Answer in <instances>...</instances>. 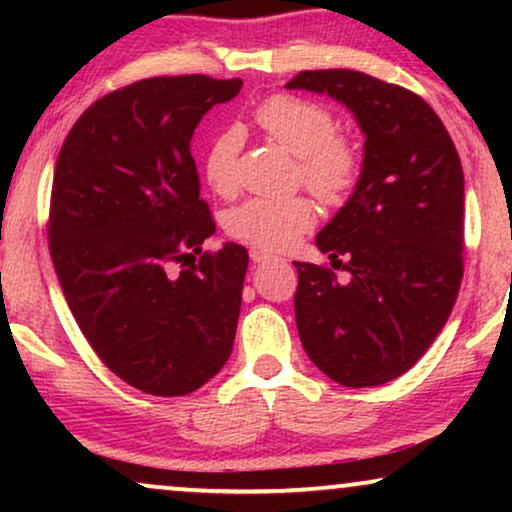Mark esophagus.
<instances>
[{"instance_id": "esophagus-1", "label": "esophagus", "mask_w": 512, "mask_h": 512, "mask_svg": "<svg viewBox=\"0 0 512 512\" xmlns=\"http://www.w3.org/2000/svg\"><path fill=\"white\" fill-rule=\"evenodd\" d=\"M251 261L254 263H268V261H272V258H275V254H268V251H261V249H251Z\"/></svg>"}]
</instances>
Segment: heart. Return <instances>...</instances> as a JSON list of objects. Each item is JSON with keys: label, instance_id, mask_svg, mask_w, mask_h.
Here are the masks:
<instances>
[{"label": "heart", "instance_id": "b5f03b06", "mask_svg": "<svg viewBox=\"0 0 512 512\" xmlns=\"http://www.w3.org/2000/svg\"><path fill=\"white\" fill-rule=\"evenodd\" d=\"M254 121L270 139L300 158V177L324 202H342L359 181L361 158L356 146L335 135L331 111L293 95H275L254 111ZM242 132L226 128L205 153V179L216 193L237 188V160ZM314 226V207L307 198H251L228 216V233L258 249L282 251Z\"/></svg>", "mask_w": 512, "mask_h": 512}]
</instances>
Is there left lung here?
<instances>
[{"mask_svg":"<svg viewBox=\"0 0 512 512\" xmlns=\"http://www.w3.org/2000/svg\"><path fill=\"white\" fill-rule=\"evenodd\" d=\"M284 88L340 102L363 135L359 181L314 240L349 279L296 261L293 310L321 373L342 387H377L422 359L457 300L464 275L457 149L422 97L363 72H300Z\"/></svg>","mask_w":512,"mask_h":512,"instance_id":"1","label":"left lung"}]
</instances>
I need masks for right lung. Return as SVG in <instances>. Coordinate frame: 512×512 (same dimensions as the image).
<instances>
[{
  "mask_svg": "<svg viewBox=\"0 0 512 512\" xmlns=\"http://www.w3.org/2000/svg\"><path fill=\"white\" fill-rule=\"evenodd\" d=\"M240 88L137 81L90 104L60 149L48 240L62 293L104 366L144 394H191L233 352L249 254L235 242L202 254L216 223L191 139Z\"/></svg>",
  "mask_w": 512,
  "mask_h": 512,
  "instance_id": "obj_1",
  "label": "right lung"
}]
</instances>
